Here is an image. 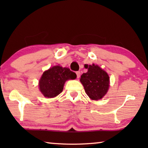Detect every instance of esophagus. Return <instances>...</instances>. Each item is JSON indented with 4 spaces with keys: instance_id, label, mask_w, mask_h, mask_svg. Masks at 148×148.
<instances>
[{
    "instance_id": "obj_1",
    "label": "esophagus",
    "mask_w": 148,
    "mask_h": 148,
    "mask_svg": "<svg viewBox=\"0 0 148 148\" xmlns=\"http://www.w3.org/2000/svg\"><path fill=\"white\" fill-rule=\"evenodd\" d=\"M76 73V75H77V78H79V76H80V72L79 71H77Z\"/></svg>"
}]
</instances>
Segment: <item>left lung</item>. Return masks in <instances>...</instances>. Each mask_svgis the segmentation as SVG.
<instances>
[{"instance_id":"8db88e82","label":"left lung","mask_w":148,"mask_h":148,"mask_svg":"<svg viewBox=\"0 0 148 148\" xmlns=\"http://www.w3.org/2000/svg\"><path fill=\"white\" fill-rule=\"evenodd\" d=\"M85 68L88 69V71L82 75L80 82L87 95L92 100L102 99L109 88L108 75L98 65L86 64Z\"/></svg>"}]
</instances>
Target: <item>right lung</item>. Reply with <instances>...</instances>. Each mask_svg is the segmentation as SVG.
Segmentation results:
<instances>
[{"label": "right lung", "instance_id": "obj_1", "mask_svg": "<svg viewBox=\"0 0 148 148\" xmlns=\"http://www.w3.org/2000/svg\"><path fill=\"white\" fill-rule=\"evenodd\" d=\"M76 77L75 72L69 68L55 66L45 71L39 81L40 90L44 97L53 98L61 93L65 82Z\"/></svg>", "mask_w": 148, "mask_h": 148}]
</instances>
